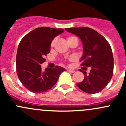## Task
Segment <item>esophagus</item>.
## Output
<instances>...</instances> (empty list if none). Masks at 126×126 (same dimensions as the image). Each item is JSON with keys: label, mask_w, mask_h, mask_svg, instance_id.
<instances>
[{"label": "esophagus", "mask_w": 126, "mask_h": 126, "mask_svg": "<svg viewBox=\"0 0 126 126\" xmlns=\"http://www.w3.org/2000/svg\"><path fill=\"white\" fill-rule=\"evenodd\" d=\"M67 71H68V72H72V73H74V72H75L74 70H71V69H67Z\"/></svg>", "instance_id": "34e87169"}]
</instances>
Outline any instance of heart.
<instances>
[{
	"label": "heart",
	"mask_w": 126,
	"mask_h": 126,
	"mask_svg": "<svg viewBox=\"0 0 126 126\" xmlns=\"http://www.w3.org/2000/svg\"><path fill=\"white\" fill-rule=\"evenodd\" d=\"M75 37H74V36H69V37L68 38V41L70 40L71 39H73ZM54 44H55V40H53L52 41L51 43V44H50V46H51V47H53L54 46Z\"/></svg>",
	"instance_id": "b5f03b06"
}]
</instances>
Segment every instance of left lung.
<instances>
[{
    "label": "left lung",
    "instance_id": "1",
    "mask_svg": "<svg viewBox=\"0 0 126 126\" xmlns=\"http://www.w3.org/2000/svg\"><path fill=\"white\" fill-rule=\"evenodd\" d=\"M65 30L81 39L83 50L81 66L91 68L88 74L79 69L85 75L84 79L77 83V86L89 94L100 92L110 82L113 72V56L110 44L104 36L91 28H66Z\"/></svg>",
    "mask_w": 126,
    "mask_h": 126
}]
</instances>
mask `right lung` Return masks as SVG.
Segmentation results:
<instances>
[{
    "label": "right lung",
    "mask_w": 126,
    "mask_h": 126,
    "mask_svg": "<svg viewBox=\"0 0 126 126\" xmlns=\"http://www.w3.org/2000/svg\"><path fill=\"white\" fill-rule=\"evenodd\" d=\"M63 32L62 29L36 28L20 42L16 55V71L21 83L31 92L41 93L50 90L57 83L60 74L65 71L57 66L43 72L41 66L50 52L52 41Z\"/></svg>",
    "instance_id": "obj_1"
}]
</instances>
